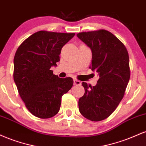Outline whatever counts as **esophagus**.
<instances>
[{
	"instance_id": "esophagus-1",
	"label": "esophagus",
	"mask_w": 146,
	"mask_h": 146,
	"mask_svg": "<svg viewBox=\"0 0 146 146\" xmlns=\"http://www.w3.org/2000/svg\"><path fill=\"white\" fill-rule=\"evenodd\" d=\"M73 84L75 86H79V85H81V82L79 81L78 80H73Z\"/></svg>"
}]
</instances>
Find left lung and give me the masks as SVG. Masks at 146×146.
Listing matches in <instances>:
<instances>
[{"instance_id":"obj_1","label":"left lung","mask_w":146,"mask_h":146,"mask_svg":"<svg viewBox=\"0 0 146 146\" xmlns=\"http://www.w3.org/2000/svg\"><path fill=\"white\" fill-rule=\"evenodd\" d=\"M77 36L91 50L89 68L99 75L94 86L82 83L85 93L79 100V110L90 121H102L115 111L124 95L130 76L128 51L106 30L79 33Z\"/></svg>"}]
</instances>
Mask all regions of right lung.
<instances>
[{
    "label": "right lung",
    "mask_w": 146,
    "mask_h": 146,
    "mask_svg": "<svg viewBox=\"0 0 146 146\" xmlns=\"http://www.w3.org/2000/svg\"><path fill=\"white\" fill-rule=\"evenodd\" d=\"M75 33L40 31L27 38L14 59V80L27 108L41 119L59 112L62 97L71 88L73 79L54 75L51 66L60 61L62 48Z\"/></svg>",
    "instance_id": "right-lung-1"
}]
</instances>
